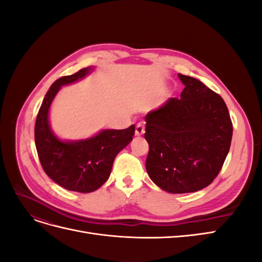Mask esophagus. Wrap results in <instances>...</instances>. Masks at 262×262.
<instances>
[{
  "mask_svg": "<svg viewBox=\"0 0 262 262\" xmlns=\"http://www.w3.org/2000/svg\"><path fill=\"white\" fill-rule=\"evenodd\" d=\"M144 132H145L144 124L143 123L137 124V126H136V136L140 137V136H142V134H144Z\"/></svg>",
  "mask_w": 262,
  "mask_h": 262,
  "instance_id": "34e87169",
  "label": "esophagus"
}]
</instances>
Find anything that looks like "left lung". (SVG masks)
<instances>
[{
  "label": "left lung",
  "instance_id": "1",
  "mask_svg": "<svg viewBox=\"0 0 262 262\" xmlns=\"http://www.w3.org/2000/svg\"><path fill=\"white\" fill-rule=\"evenodd\" d=\"M180 99L169 98L145 116V167L169 193L194 192L217 176L231 147L233 125L220 95L194 77L178 74Z\"/></svg>",
  "mask_w": 262,
  "mask_h": 262
}]
</instances>
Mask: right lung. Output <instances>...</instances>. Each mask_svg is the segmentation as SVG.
<instances>
[{"mask_svg":"<svg viewBox=\"0 0 262 262\" xmlns=\"http://www.w3.org/2000/svg\"><path fill=\"white\" fill-rule=\"evenodd\" d=\"M94 67L63 76L46 94L36 119L35 143L45 172L70 191L93 192L108 180L118 153L132 141L136 126L123 130L104 129L82 140H62L53 133L49 112L62 86L73 84L90 75Z\"/></svg>","mask_w":262,"mask_h":262,"instance_id":"add662e5","label":"right lung"}]
</instances>
